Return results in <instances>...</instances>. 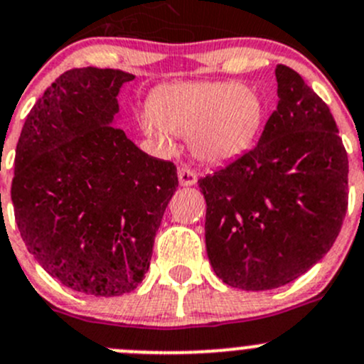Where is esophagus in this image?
Segmentation results:
<instances>
[{
  "mask_svg": "<svg viewBox=\"0 0 364 364\" xmlns=\"http://www.w3.org/2000/svg\"><path fill=\"white\" fill-rule=\"evenodd\" d=\"M178 178H179V183H181V186H192L197 183L196 171H192V168L188 167H179Z\"/></svg>",
  "mask_w": 364,
  "mask_h": 364,
  "instance_id": "obj_1",
  "label": "esophagus"
}]
</instances>
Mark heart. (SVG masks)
I'll list each match as a JSON object with an SVG mask.
<instances>
[{
  "label": "heart",
  "mask_w": 364,
  "mask_h": 364,
  "mask_svg": "<svg viewBox=\"0 0 364 364\" xmlns=\"http://www.w3.org/2000/svg\"><path fill=\"white\" fill-rule=\"evenodd\" d=\"M264 116L259 93L237 82H176L155 91L142 128L165 146L174 135H188L197 160L222 165L252 148Z\"/></svg>",
  "instance_id": "b5f03b06"
}]
</instances>
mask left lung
<instances>
[{"mask_svg":"<svg viewBox=\"0 0 364 364\" xmlns=\"http://www.w3.org/2000/svg\"><path fill=\"white\" fill-rule=\"evenodd\" d=\"M278 107L259 144L199 179L205 250L230 287L269 291L317 264L348 204V159L331 111L296 70L278 65Z\"/></svg>","mask_w":364,"mask_h":364,"instance_id":"obj_1","label":"left lung"}]
</instances>
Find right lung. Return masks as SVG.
I'll list each match as a JSON object with an SVG mask.
<instances>
[{
  "label": "right lung",
  "instance_id": "right-lung-1",
  "mask_svg": "<svg viewBox=\"0 0 364 364\" xmlns=\"http://www.w3.org/2000/svg\"><path fill=\"white\" fill-rule=\"evenodd\" d=\"M132 79L112 68L61 73L29 111L16 149L10 196L26 248L54 280L97 297L141 284L178 186L172 161L112 127Z\"/></svg>",
  "mask_w": 364,
  "mask_h": 364
}]
</instances>
